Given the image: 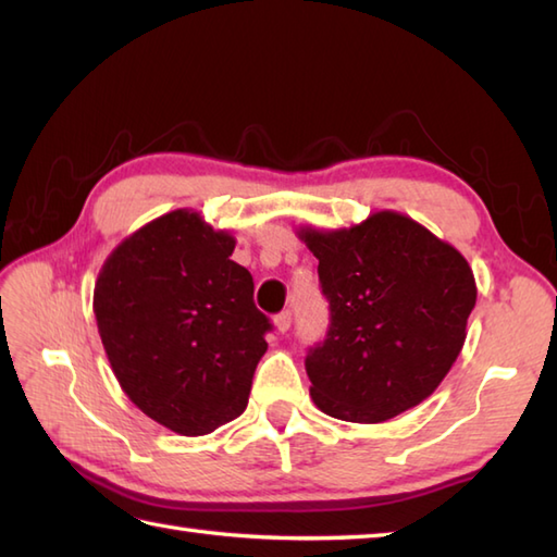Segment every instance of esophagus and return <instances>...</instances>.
I'll list each match as a JSON object with an SVG mask.
<instances>
[{"instance_id":"34e87169","label":"esophagus","mask_w":557,"mask_h":557,"mask_svg":"<svg viewBox=\"0 0 557 557\" xmlns=\"http://www.w3.org/2000/svg\"><path fill=\"white\" fill-rule=\"evenodd\" d=\"M275 327L280 330V333H287V330L292 327V311H282L275 315Z\"/></svg>"}]
</instances>
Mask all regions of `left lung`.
<instances>
[{
	"label": "left lung",
	"instance_id": "obj_1",
	"mask_svg": "<svg viewBox=\"0 0 557 557\" xmlns=\"http://www.w3.org/2000/svg\"><path fill=\"white\" fill-rule=\"evenodd\" d=\"M330 301L323 345L306 373L333 419L381 423L421 405L453 369L476 306L467 258L401 212L342 230L301 227Z\"/></svg>",
	"mask_w": 557,
	"mask_h": 557
}]
</instances>
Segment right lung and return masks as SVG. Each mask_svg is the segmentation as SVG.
Listing matches in <instances>:
<instances>
[{"label":"right lung","instance_id":"1","mask_svg":"<svg viewBox=\"0 0 557 557\" xmlns=\"http://www.w3.org/2000/svg\"><path fill=\"white\" fill-rule=\"evenodd\" d=\"M236 239L180 208L114 248L92 311L104 354L134 405L180 435H206L242 417L268 318L253 277L234 263Z\"/></svg>","mask_w":557,"mask_h":557}]
</instances>
